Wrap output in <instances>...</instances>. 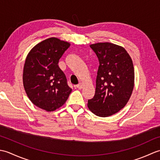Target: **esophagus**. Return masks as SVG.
<instances>
[{
    "instance_id": "34e87169",
    "label": "esophagus",
    "mask_w": 160,
    "mask_h": 160,
    "mask_svg": "<svg viewBox=\"0 0 160 160\" xmlns=\"http://www.w3.org/2000/svg\"><path fill=\"white\" fill-rule=\"evenodd\" d=\"M76 88H78V89H82L83 85H82V83H79L78 84H77V85L76 86Z\"/></svg>"
}]
</instances>
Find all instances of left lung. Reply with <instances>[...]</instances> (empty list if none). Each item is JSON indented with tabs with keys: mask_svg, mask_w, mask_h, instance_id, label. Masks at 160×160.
Masks as SVG:
<instances>
[{
	"mask_svg": "<svg viewBox=\"0 0 160 160\" xmlns=\"http://www.w3.org/2000/svg\"><path fill=\"white\" fill-rule=\"evenodd\" d=\"M99 60L96 93L88 100L93 113L108 117L127 104L134 88L135 72L131 56L123 47L111 42L90 45Z\"/></svg>",
	"mask_w": 160,
	"mask_h": 160,
	"instance_id": "left-lung-1",
	"label": "left lung"
}]
</instances>
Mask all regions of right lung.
I'll list each match as a JSON object with an SVG mask.
<instances>
[{
    "label": "right lung",
    "instance_id": "right-lung-1",
    "mask_svg": "<svg viewBox=\"0 0 160 160\" xmlns=\"http://www.w3.org/2000/svg\"><path fill=\"white\" fill-rule=\"evenodd\" d=\"M71 44L55 37L42 40L29 51L23 67L22 82L29 99L47 112L61 107L72 89L58 66Z\"/></svg>",
    "mask_w": 160,
    "mask_h": 160
}]
</instances>
